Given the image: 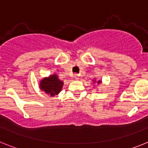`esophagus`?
I'll return each mask as SVG.
<instances>
[{"instance_id":"obj_1","label":"esophagus","mask_w":148,"mask_h":148,"mask_svg":"<svg viewBox=\"0 0 148 148\" xmlns=\"http://www.w3.org/2000/svg\"><path fill=\"white\" fill-rule=\"evenodd\" d=\"M74 78H75V79H78V78H79V75H78V74H75V75H74Z\"/></svg>"}]
</instances>
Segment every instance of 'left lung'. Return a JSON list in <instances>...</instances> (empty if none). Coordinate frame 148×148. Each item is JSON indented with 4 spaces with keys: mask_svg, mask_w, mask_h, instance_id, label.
<instances>
[{
    "mask_svg": "<svg viewBox=\"0 0 148 148\" xmlns=\"http://www.w3.org/2000/svg\"><path fill=\"white\" fill-rule=\"evenodd\" d=\"M99 83H101V82H100V81H99V82H98V84H99Z\"/></svg>",
    "mask_w": 148,
    "mask_h": 148,
    "instance_id": "left-lung-1",
    "label": "left lung"
}]
</instances>
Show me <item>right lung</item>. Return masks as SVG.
Here are the masks:
<instances>
[{"mask_svg": "<svg viewBox=\"0 0 148 148\" xmlns=\"http://www.w3.org/2000/svg\"><path fill=\"white\" fill-rule=\"evenodd\" d=\"M63 86V82L58 79L56 75H53L49 78H44L40 83L41 90H44L46 93H48L51 96H54L60 92Z\"/></svg>", "mask_w": 148, "mask_h": 148, "instance_id": "obj_1", "label": "right lung"}]
</instances>
